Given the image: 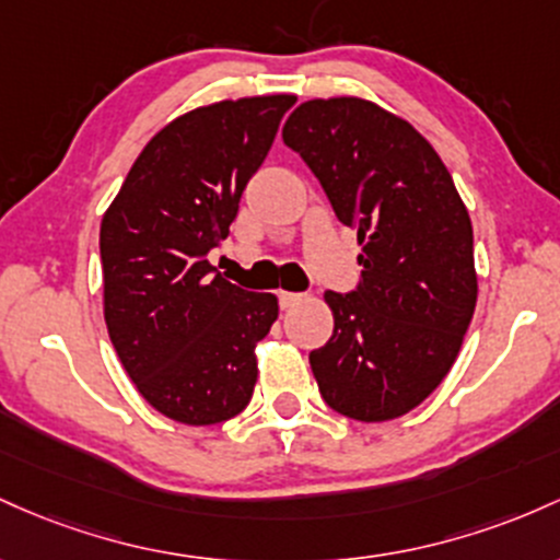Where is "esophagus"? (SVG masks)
<instances>
[{"mask_svg": "<svg viewBox=\"0 0 560 560\" xmlns=\"http://www.w3.org/2000/svg\"><path fill=\"white\" fill-rule=\"evenodd\" d=\"M278 299H280V306H282V310H291V306H296L299 301H304V293L280 291V293H278Z\"/></svg>", "mask_w": 560, "mask_h": 560, "instance_id": "1", "label": "esophagus"}]
</instances>
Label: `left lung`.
Masks as SVG:
<instances>
[{"label": "left lung", "instance_id": "8db88e82", "mask_svg": "<svg viewBox=\"0 0 560 560\" xmlns=\"http://www.w3.org/2000/svg\"><path fill=\"white\" fill-rule=\"evenodd\" d=\"M282 142L362 246L360 285L325 293L336 325L310 354L319 394L364 423L405 416L450 373L474 317L466 206L429 140L368 100L301 103Z\"/></svg>", "mask_w": 560, "mask_h": 560}]
</instances>
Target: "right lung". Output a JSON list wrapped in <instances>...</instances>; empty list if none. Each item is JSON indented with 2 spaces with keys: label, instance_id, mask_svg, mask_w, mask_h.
Here are the masks:
<instances>
[{
  "label": "right lung",
  "instance_id": "add662e5",
  "mask_svg": "<svg viewBox=\"0 0 560 560\" xmlns=\"http://www.w3.org/2000/svg\"><path fill=\"white\" fill-rule=\"evenodd\" d=\"M293 94L222 100L153 137L100 224L105 325L137 392L161 416L213 425L246 410L254 347L278 299L209 264L228 237Z\"/></svg>",
  "mask_w": 560,
  "mask_h": 560
}]
</instances>
